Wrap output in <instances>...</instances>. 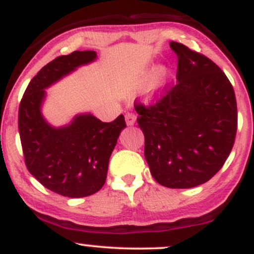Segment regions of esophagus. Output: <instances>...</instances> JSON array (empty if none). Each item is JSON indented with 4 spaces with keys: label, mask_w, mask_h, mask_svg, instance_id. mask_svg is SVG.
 I'll list each match as a JSON object with an SVG mask.
<instances>
[{
    "label": "esophagus",
    "mask_w": 254,
    "mask_h": 254,
    "mask_svg": "<svg viewBox=\"0 0 254 254\" xmlns=\"http://www.w3.org/2000/svg\"><path fill=\"white\" fill-rule=\"evenodd\" d=\"M125 122H127V125H133L136 123V115H133V113L131 112H127V115H125Z\"/></svg>",
    "instance_id": "obj_1"
}]
</instances>
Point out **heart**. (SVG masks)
Here are the masks:
<instances>
[{"instance_id":"b5f03b06","label":"heart","mask_w":254,"mask_h":254,"mask_svg":"<svg viewBox=\"0 0 254 254\" xmlns=\"http://www.w3.org/2000/svg\"><path fill=\"white\" fill-rule=\"evenodd\" d=\"M170 80V71L165 68V66H159L155 69L153 76V87L155 90H161L165 88L166 84L168 83Z\"/></svg>"}]
</instances>
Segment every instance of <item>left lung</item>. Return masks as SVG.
Returning <instances> with one entry per match:
<instances>
[{
  "label": "left lung",
  "mask_w": 254,
  "mask_h": 254,
  "mask_svg": "<svg viewBox=\"0 0 254 254\" xmlns=\"http://www.w3.org/2000/svg\"><path fill=\"white\" fill-rule=\"evenodd\" d=\"M177 54V84L157 103L136 104L151 176L170 189L210 180L232 151L238 127L234 89L208 57L171 42Z\"/></svg>",
  "instance_id": "obj_1"
}]
</instances>
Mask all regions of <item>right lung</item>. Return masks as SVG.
<instances>
[{
	"instance_id": "right-lung-1",
	"label": "right lung",
	"mask_w": 254,
	"mask_h": 254,
	"mask_svg": "<svg viewBox=\"0 0 254 254\" xmlns=\"http://www.w3.org/2000/svg\"><path fill=\"white\" fill-rule=\"evenodd\" d=\"M95 60V51L55 58L32 78L20 103L19 133L26 167L43 186L64 197H87L103 188L110 156L127 127L123 115L104 123L90 113H80L58 127L44 118L45 89Z\"/></svg>"
}]
</instances>
